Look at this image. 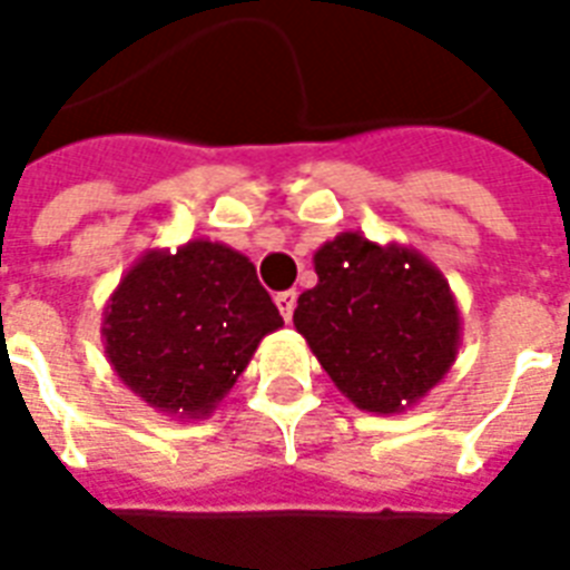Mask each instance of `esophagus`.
<instances>
[{
  "label": "esophagus",
  "mask_w": 570,
  "mask_h": 570,
  "mask_svg": "<svg viewBox=\"0 0 570 570\" xmlns=\"http://www.w3.org/2000/svg\"><path fill=\"white\" fill-rule=\"evenodd\" d=\"M295 298H298V295H295L293 289H286V293H277V295H275V304H277V311H281V316H284L286 322L293 320V311H295Z\"/></svg>",
  "instance_id": "1"
}]
</instances>
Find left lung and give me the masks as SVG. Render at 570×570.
Segmentation results:
<instances>
[{"label": "left lung", "instance_id": "left-lung-1", "mask_svg": "<svg viewBox=\"0 0 570 570\" xmlns=\"http://www.w3.org/2000/svg\"><path fill=\"white\" fill-rule=\"evenodd\" d=\"M320 284L298 295L295 331L361 411L399 414L429 396L461 346L450 281L407 245L340 233L313 254Z\"/></svg>", "mask_w": 570, "mask_h": 570}]
</instances>
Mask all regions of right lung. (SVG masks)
Wrapping results in <instances>:
<instances>
[{
  "instance_id": "obj_1",
  "label": "right lung",
  "mask_w": 570,
  "mask_h": 570,
  "mask_svg": "<svg viewBox=\"0 0 570 570\" xmlns=\"http://www.w3.org/2000/svg\"><path fill=\"white\" fill-rule=\"evenodd\" d=\"M281 325L245 254L191 239L150 248L129 266L102 307L100 334L115 375L141 402L204 420Z\"/></svg>"
}]
</instances>
